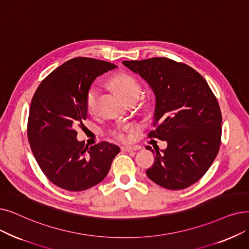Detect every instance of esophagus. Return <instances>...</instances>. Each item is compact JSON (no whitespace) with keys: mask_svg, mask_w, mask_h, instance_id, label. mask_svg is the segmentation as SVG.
Listing matches in <instances>:
<instances>
[{"mask_svg":"<svg viewBox=\"0 0 249 249\" xmlns=\"http://www.w3.org/2000/svg\"><path fill=\"white\" fill-rule=\"evenodd\" d=\"M121 149L124 150V151H134V150L140 149V146H138V145H133V146H122Z\"/></svg>","mask_w":249,"mask_h":249,"instance_id":"34e87169","label":"esophagus"}]
</instances>
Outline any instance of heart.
<instances>
[{
  "label": "heart",
  "instance_id": "obj_1",
  "mask_svg": "<svg viewBox=\"0 0 249 249\" xmlns=\"http://www.w3.org/2000/svg\"><path fill=\"white\" fill-rule=\"evenodd\" d=\"M112 88L121 96L124 102L136 103L142 93V88L139 81L129 74L121 73L117 74L110 79ZM100 98V89L96 85H91L85 96L86 110L90 114L94 115L98 110V103ZM110 135L119 142H125L127 136L125 134L124 128H117L111 131Z\"/></svg>",
  "mask_w": 249,
  "mask_h": 249
}]
</instances>
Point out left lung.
<instances>
[{
    "label": "left lung",
    "instance_id": "left-lung-1",
    "mask_svg": "<svg viewBox=\"0 0 249 249\" xmlns=\"http://www.w3.org/2000/svg\"><path fill=\"white\" fill-rule=\"evenodd\" d=\"M123 64L155 92V129L147 136L168 142L161 153L146 146L156 155L147 177L170 190L191 186L219 153L222 114L217 98L201 75L184 63L157 57Z\"/></svg>",
    "mask_w": 249,
    "mask_h": 249
}]
</instances>
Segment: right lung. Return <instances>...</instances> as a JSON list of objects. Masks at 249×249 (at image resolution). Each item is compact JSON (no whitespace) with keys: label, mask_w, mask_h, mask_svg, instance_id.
Returning a JSON list of instances; mask_svg holds the SVG:
<instances>
[{"label":"right lung","mask_w":249,"mask_h":249,"mask_svg":"<svg viewBox=\"0 0 249 249\" xmlns=\"http://www.w3.org/2000/svg\"><path fill=\"white\" fill-rule=\"evenodd\" d=\"M116 65L92 58H73L50 73L32 98L27 137L37 164L56 186L82 191L107 176L120 148L102 142L90 147L76 139L88 117L85 96L93 80Z\"/></svg>","instance_id":"1"}]
</instances>
